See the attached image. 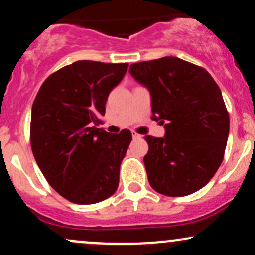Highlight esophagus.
<instances>
[{"label": "esophagus", "instance_id": "1", "mask_svg": "<svg viewBox=\"0 0 255 255\" xmlns=\"http://www.w3.org/2000/svg\"><path fill=\"white\" fill-rule=\"evenodd\" d=\"M131 135H133V139H141L142 137V135L137 134L136 131H131Z\"/></svg>", "mask_w": 255, "mask_h": 255}]
</instances>
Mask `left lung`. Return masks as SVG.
Instances as JSON below:
<instances>
[{
	"label": "left lung",
	"instance_id": "1",
	"mask_svg": "<svg viewBox=\"0 0 255 255\" xmlns=\"http://www.w3.org/2000/svg\"><path fill=\"white\" fill-rule=\"evenodd\" d=\"M129 73L151 95V119L164 126L163 137L146 135L148 182L168 197L203 188L223 160L229 115L222 92L201 67L178 57L133 63Z\"/></svg>",
	"mask_w": 255,
	"mask_h": 255
}]
</instances>
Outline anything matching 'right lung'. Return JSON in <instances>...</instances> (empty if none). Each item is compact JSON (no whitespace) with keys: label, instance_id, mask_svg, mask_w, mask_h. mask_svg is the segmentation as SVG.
<instances>
[{"label":"right lung","instance_id":"right-lung-1","mask_svg":"<svg viewBox=\"0 0 255 255\" xmlns=\"http://www.w3.org/2000/svg\"><path fill=\"white\" fill-rule=\"evenodd\" d=\"M127 68L128 63L77 61L46 79L32 105L34 159L49 184L72 203H99L118 189L131 133L111 134L97 126Z\"/></svg>","mask_w":255,"mask_h":255}]
</instances>
